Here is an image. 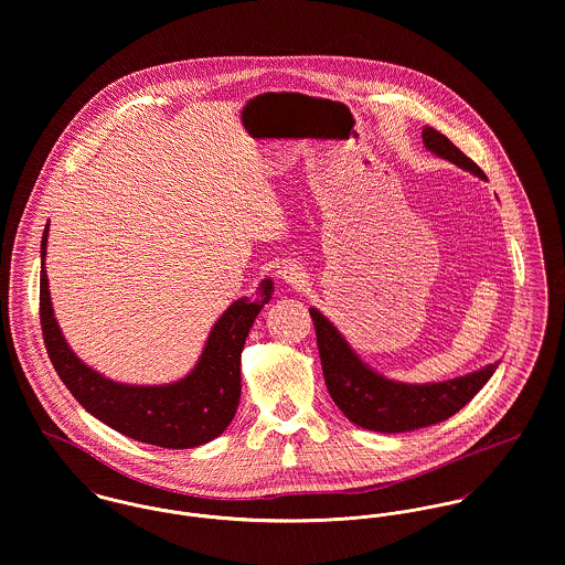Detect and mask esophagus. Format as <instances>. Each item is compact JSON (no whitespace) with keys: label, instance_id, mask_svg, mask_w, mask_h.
<instances>
[{"label":"esophagus","instance_id":"esophagus-1","mask_svg":"<svg viewBox=\"0 0 565 565\" xmlns=\"http://www.w3.org/2000/svg\"><path fill=\"white\" fill-rule=\"evenodd\" d=\"M279 277H281L284 284H288L290 288H303V286L308 284V275H306L303 266H299V264H295V262H288L286 266H281Z\"/></svg>","mask_w":565,"mask_h":565}]
</instances>
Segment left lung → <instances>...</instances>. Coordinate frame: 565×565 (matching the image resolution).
Segmentation results:
<instances>
[{
  "mask_svg": "<svg viewBox=\"0 0 565 565\" xmlns=\"http://www.w3.org/2000/svg\"><path fill=\"white\" fill-rule=\"evenodd\" d=\"M423 140L425 147L439 158L470 171L477 178H486V173L438 129L425 127ZM310 316L316 327V342L327 390L340 412L362 429L403 434L441 423L468 405L499 366L490 364L477 373L441 383L414 385L392 381L366 366L342 333L316 308H310Z\"/></svg>",
  "mask_w": 565,
  "mask_h": 565,
  "instance_id": "obj_1",
  "label": "left lung"
}]
</instances>
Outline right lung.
<instances>
[{
    "label": "right lung",
    "mask_w": 565,
    "mask_h": 565,
    "mask_svg": "<svg viewBox=\"0 0 565 565\" xmlns=\"http://www.w3.org/2000/svg\"><path fill=\"white\" fill-rule=\"evenodd\" d=\"M45 225L41 241V327L47 355L77 403L127 438L162 448H192L218 438L241 401V353L253 320L270 301L273 281L264 279L253 297L234 301L212 327L190 375L167 385H126L88 369L66 344L54 318L45 270Z\"/></svg>",
    "instance_id": "1"
}]
</instances>
